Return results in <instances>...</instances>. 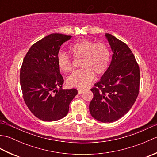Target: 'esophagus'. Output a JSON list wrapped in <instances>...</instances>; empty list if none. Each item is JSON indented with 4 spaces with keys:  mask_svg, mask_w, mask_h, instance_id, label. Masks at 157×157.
Returning <instances> with one entry per match:
<instances>
[{
    "mask_svg": "<svg viewBox=\"0 0 157 157\" xmlns=\"http://www.w3.org/2000/svg\"><path fill=\"white\" fill-rule=\"evenodd\" d=\"M78 94H82V92H84V89H78Z\"/></svg>",
    "mask_w": 157,
    "mask_h": 157,
    "instance_id": "esophagus-1",
    "label": "esophagus"
}]
</instances>
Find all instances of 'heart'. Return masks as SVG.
<instances>
[{"label":"heart","instance_id":"heart-1","mask_svg":"<svg viewBox=\"0 0 157 157\" xmlns=\"http://www.w3.org/2000/svg\"><path fill=\"white\" fill-rule=\"evenodd\" d=\"M69 52L75 59H81V69L73 72L67 79L70 87L84 88L96 75L104 73L110 62V52L105 43H95L90 40L83 39L76 41L69 48ZM59 68L64 73L72 70L71 59L65 53L60 52L56 56Z\"/></svg>","mask_w":157,"mask_h":157}]
</instances>
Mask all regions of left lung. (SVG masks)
I'll return each instance as SVG.
<instances>
[{
	"label": "left lung",
	"mask_w": 157,
	"mask_h": 157,
	"mask_svg": "<svg viewBox=\"0 0 157 157\" xmlns=\"http://www.w3.org/2000/svg\"><path fill=\"white\" fill-rule=\"evenodd\" d=\"M105 37L113 51L112 60L101 80L91 89V115L103 123L116 121L128 113L139 94L140 68L125 43L111 34Z\"/></svg>",
	"instance_id": "obj_1"
}]
</instances>
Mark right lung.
<instances>
[{
    "mask_svg": "<svg viewBox=\"0 0 157 157\" xmlns=\"http://www.w3.org/2000/svg\"><path fill=\"white\" fill-rule=\"evenodd\" d=\"M71 37L48 35L33 44L23 59L20 69L23 97L30 111L42 121L65 117L70 102L78 94L76 89L61 88L64 80L56 63L61 46Z\"/></svg>",
    "mask_w": 157,
    "mask_h": 157,
    "instance_id": "1",
    "label": "right lung"
}]
</instances>
